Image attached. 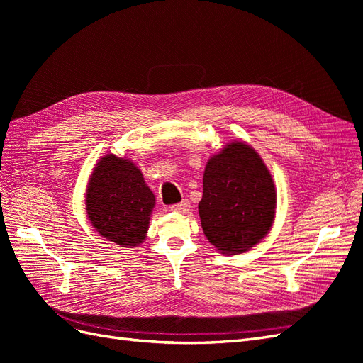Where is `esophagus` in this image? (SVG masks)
I'll return each mask as SVG.
<instances>
[{
	"label": "esophagus",
	"instance_id": "1",
	"mask_svg": "<svg viewBox=\"0 0 363 363\" xmlns=\"http://www.w3.org/2000/svg\"><path fill=\"white\" fill-rule=\"evenodd\" d=\"M189 207H191V204H189V201L188 200H183L182 203H179V204H174V206H171L169 208L172 212H175V213H186L189 211Z\"/></svg>",
	"mask_w": 363,
	"mask_h": 363
}]
</instances>
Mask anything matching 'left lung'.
Here are the masks:
<instances>
[{
    "instance_id": "1",
    "label": "left lung",
    "mask_w": 363,
    "mask_h": 363,
    "mask_svg": "<svg viewBox=\"0 0 363 363\" xmlns=\"http://www.w3.org/2000/svg\"><path fill=\"white\" fill-rule=\"evenodd\" d=\"M277 191L259 152L232 140L207 160L199 213L204 236L232 256L257 245L272 228Z\"/></svg>"
}]
</instances>
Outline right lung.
Returning <instances> with one entry per match:
<instances>
[{
	"instance_id": "right-lung-1",
	"label": "right lung",
	"mask_w": 363,
	"mask_h": 363,
	"mask_svg": "<svg viewBox=\"0 0 363 363\" xmlns=\"http://www.w3.org/2000/svg\"><path fill=\"white\" fill-rule=\"evenodd\" d=\"M84 204L98 235L119 247L133 248L147 238L156 196L133 162L108 152L92 169Z\"/></svg>"
}]
</instances>
